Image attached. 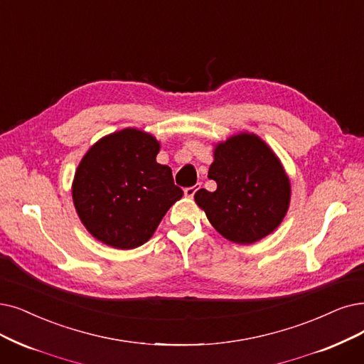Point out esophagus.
Returning <instances> with one entry per match:
<instances>
[{
  "label": "esophagus",
  "instance_id": "obj_1",
  "mask_svg": "<svg viewBox=\"0 0 364 364\" xmlns=\"http://www.w3.org/2000/svg\"><path fill=\"white\" fill-rule=\"evenodd\" d=\"M198 188H200V183H198V185H194V186H188V188H185L183 193H185V196H186L188 198H193L194 194H196V191L198 190Z\"/></svg>",
  "mask_w": 364,
  "mask_h": 364
}]
</instances>
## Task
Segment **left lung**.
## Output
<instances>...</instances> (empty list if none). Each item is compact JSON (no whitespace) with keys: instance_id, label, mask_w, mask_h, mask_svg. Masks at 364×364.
<instances>
[{"instance_id":"left-lung-1","label":"left lung","mask_w":364,"mask_h":364,"mask_svg":"<svg viewBox=\"0 0 364 364\" xmlns=\"http://www.w3.org/2000/svg\"><path fill=\"white\" fill-rule=\"evenodd\" d=\"M209 179L210 193L194 196L208 220L225 239L250 245L278 227L289 205V181L279 159L254 134H239L220 143Z\"/></svg>"}]
</instances>
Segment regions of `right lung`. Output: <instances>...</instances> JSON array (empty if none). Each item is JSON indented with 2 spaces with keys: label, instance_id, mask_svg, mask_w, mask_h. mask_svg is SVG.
Here are the masks:
<instances>
[{
  "label": "right lung",
  "instance_id": "1",
  "mask_svg": "<svg viewBox=\"0 0 364 364\" xmlns=\"http://www.w3.org/2000/svg\"><path fill=\"white\" fill-rule=\"evenodd\" d=\"M159 143L127 128L97 141L80 161L73 201L91 235L118 250L148 242L183 191L156 163Z\"/></svg>",
  "mask_w": 364,
  "mask_h": 364
}]
</instances>
